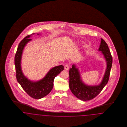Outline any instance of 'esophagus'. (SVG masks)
Wrapping results in <instances>:
<instances>
[{"instance_id":"esophagus-1","label":"esophagus","mask_w":127,"mask_h":127,"mask_svg":"<svg viewBox=\"0 0 127 127\" xmlns=\"http://www.w3.org/2000/svg\"><path fill=\"white\" fill-rule=\"evenodd\" d=\"M69 65L68 64H66L65 66H64V69L66 70H68L69 69Z\"/></svg>"}]
</instances>
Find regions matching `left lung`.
Instances as JSON below:
<instances>
[{"label": "left lung", "instance_id": "obj_1", "mask_svg": "<svg viewBox=\"0 0 127 127\" xmlns=\"http://www.w3.org/2000/svg\"><path fill=\"white\" fill-rule=\"evenodd\" d=\"M98 51H100L104 56L107 64L105 72L100 84L93 86L86 84L82 79L79 68L75 64H73L72 68L69 71V88L76 97L83 101L90 100L96 97L109 81L112 64V58L107 44L102 38H101Z\"/></svg>", "mask_w": 127, "mask_h": 127}]
</instances>
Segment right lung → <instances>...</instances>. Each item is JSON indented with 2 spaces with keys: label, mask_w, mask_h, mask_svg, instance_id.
Here are the masks:
<instances>
[{
  "label": "right lung",
  "mask_w": 127,
  "mask_h": 127,
  "mask_svg": "<svg viewBox=\"0 0 127 127\" xmlns=\"http://www.w3.org/2000/svg\"><path fill=\"white\" fill-rule=\"evenodd\" d=\"M34 34L26 36L19 44L15 57V65L16 78L19 84L30 97L40 99L47 96L52 90L54 78L64 70V66L61 65L54 66L48 71L43 79L38 81L31 80L25 76L21 68L22 55L26 45L32 40L30 37Z\"/></svg>",
  "instance_id": "1"
}]
</instances>
